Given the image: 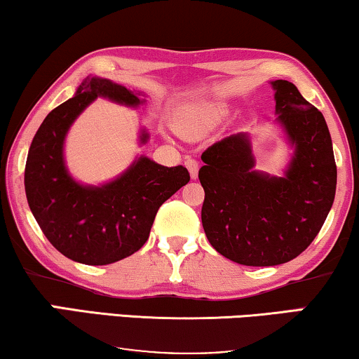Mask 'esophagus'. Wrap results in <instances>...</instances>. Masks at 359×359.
I'll list each match as a JSON object with an SVG mask.
<instances>
[{
    "instance_id": "1",
    "label": "esophagus",
    "mask_w": 359,
    "mask_h": 359,
    "mask_svg": "<svg viewBox=\"0 0 359 359\" xmlns=\"http://www.w3.org/2000/svg\"><path fill=\"white\" fill-rule=\"evenodd\" d=\"M184 165H186V168L189 170L191 178H193V180L198 178V171H199V163H198V161L193 160V158H188V160L184 161Z\"/></svg>"
}]
</instances>
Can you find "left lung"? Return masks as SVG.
Returning a JSON list of instances; mask_svg holds the SVG:
<instances>
[{
    "label": "left lung",
    "mask_w": 359,
    "mask_h": 359,
    "mask_svg": "<svg viewBox=\"0 0 359 359\" xmlns=\"http://www.w3.org/2000/svg\"><path fill=\"white\" fill-rule=\"evenodd\" d=\"M271 85L278 122L294 147L284 176L253 168L245 132L201 155L205 237L220 255L245 266H274L299 257L320 232L335 199L337 165L322 112L292 83Z\"/></svg>",
    "instance_id": "left-lung-1"
}]
</instances>
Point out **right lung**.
I'll return each instance as SVG.
<instances>
[{
    "label": "right lung",
    "mask_w": 359,
    "mask_h": 359,
    "mask_svg": "<svg viewBox=\"0 0 359 359\" xmlns=\"http://www.w3.org/2000/svg\"><path fill=\"white\" fill-rule=\"evenodd\" d=\"M97 96L137 107L140 93L106 78L86 76L75 96L57 106L39 127L27 154L24 188L29 208L48 242L73 262L101 266L130 257L149 240L160 205L188 184L184 166H161L140 156L119 178L85 186L63 160L67 132ZM149 140L142 130L140 144Z\"/></svg>",
    "instance_id": "right-lung-1"
}]
</instances>
